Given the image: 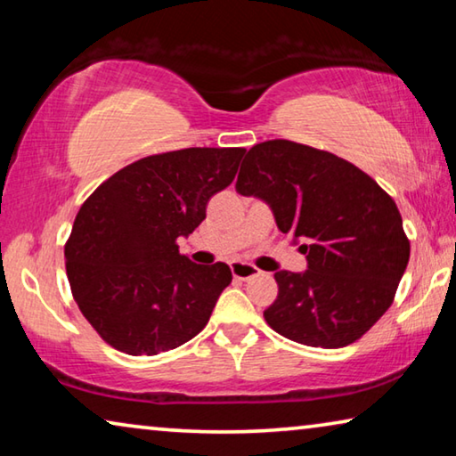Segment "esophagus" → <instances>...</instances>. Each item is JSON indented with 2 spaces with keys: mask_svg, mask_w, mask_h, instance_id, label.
I'll return each mask as SVG.
<instances>
[{
  "mask_svg": "<svg viewBox=\"0 0 456 456\" xmlns=\"http://www.w3.org/2000/svg\"><path fill=\"white\" fill-rule=\"evenodd\" d=\"M231 273H233L235 280H251V277H257L261 272L251 264H243V261H233L231 264Z\"/></svg>",
  "mask_w": 456,
  "mask_h": 456,
  "instance_id": "esophagus-1",
  "label": "esophagus"
}]
</instances>
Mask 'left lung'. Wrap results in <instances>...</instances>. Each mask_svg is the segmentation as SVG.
I'll return each mask as SVG.
<instances>
[{
  "label": "left lung",
  "mask_w": 456,
  "mask_h": 456,
  "mask_svg": "<svg viewBox=\"0 0 456 456\" xmlns=\"http://www.w3.org/2000/svg\"><path fill=\"white\" fill-rule=\"evenodd\" d=\"M235 189L264 199L281 233L307 241L305 272L275 273L280 291L264 312L272 330L314 348L364 336L395 302L411 257L395 199L348 160L283 138L249 149Z\"/></svg>",
  "instance_id": "1"
}]
</instances>
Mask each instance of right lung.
<instances>
[{
  "label": "right lung",
  "mask_w": 456,
  "mask_h": 456,
  "mask_svg": "<svg viewBox=\"0 0 456 456\" xmlns=\"http://www.w3.org/2000/svg\"><path fill=\"white\" fill-rule=\"evenodd\" d=\"M245 149H183L120 168L84 200L64 256L72 296L98 336L130 356L179 348L207 326L233 280L225 264L197 265L179 237L233 183Z\"/></svg>",
  "instance_id": "obj_1"
}]
</instances>
